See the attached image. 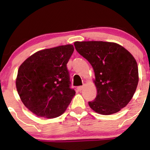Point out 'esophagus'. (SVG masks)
<instances>
[{"instance_id":"obj_1","label":"esophagus","mask_w":150,"mask_h":150,"mask_svg":"<svg viewBox=\"0 0 150 150\" xmlns=\"http://www.w3.org/2000/svg\"><path fill=\"white\" fill-rule=\"evenodd\" d=\"M83 89V86H79V87H77V90L79 91H81Z\"/></svg>"}]
</instances>
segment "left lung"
I'll return each mask as SVG.
<instances>
[{
  "label": "left lung",
  "instance_id": "obj_1",
  "mask_svg": "<svg viewBox=\"0 0 150 150\" xmlns=\"http://www.w3.org/2000/svg\"><path fill=\"white\" fill-rule=\"evenodd\" d=\"M74 46L95 72L97 96L89 102L90 107L105 115L120 111L132 99L138 85V65L134 57L112 42H76Z\"/></svg>",
  "mask_w": 150,
  "mask_h": 150
}]
</instances>
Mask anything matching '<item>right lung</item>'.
I'll use <instances>...</instances> for the list:
<instances>
[{
	"mask_svg": "<svg viewBox=\"0 0 150 150\" xmlns=\"http://www.w3.org/2000/svg\"><path fill=\"white\" fill-rule=\"evenodd\" d=\"M74 50L71 44L38 51L22 63L16 84L24 106L41 117L60 116L75 96L67 63Z\"/></svg>",
	"mask_w": 150,
	"mask_h": 150,
	"instance_id": "right-lung-1",
	"label": "right lung"
}]
</instances>
